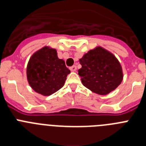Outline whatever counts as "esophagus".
Returning a JSON list of instances; mask_svg holds the SVG:
<instances>
[{
    "mask_svg": "<svg viewBox=\"0 0 146 146\" xmlns=\"http://www.w3.org/2000/svg\"><path fill=\"white\" fill-rule=\"evenodd\" d=\"M70 70L72 71V72H76V71H77V66H76L75 65L72 66L70 68Z\"/></svg>",
    "mask_w": 146,
    "mask_h": 146,
    "instance_id": "obj_1",
    "label": "esophagus"
}]
</instances>
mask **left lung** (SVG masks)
<instances>
[{"instance_id": "left-lung-1", "label": "left lung", "mask_w": 146, "mask_h": 146, "mask_svg": "<svg viewBox=\"0 0 146 146\" xmlns=\"http://www.w3.org/2000/svg\"><path fill=\"white\" fill-rule=\"evenodd\" d=\"M78 74L85 87L99 95L114 91L123 80L122 68L113 54L97 47L80 59Z\"/></svg>"}]
</instances>
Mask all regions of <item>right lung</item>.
I'll return each mask as SVG.
<instances>
[{"label":"right lung","instance_id":"1","mask_svg":"<svg viewBox=\"0 0 146 146\" xmlns=\"http://www.w3.org/2000/svg\"><path fill=\"white\" fill-rule=\"evenodd\" d=\"M70 73L63 59H59L55 49L42 47L33 53L27 66V79L38 94L50 96L64 86Z\"/></svg>","mask_w":146,"mask_h":146}]
</instances>
